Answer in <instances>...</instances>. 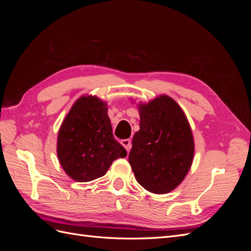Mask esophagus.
I'll use <instances>...</instances> for the list:
<instances>
[{
    "label": "esophagus",
    "instance_id": "1",
    "mask_svg": "<svg viewBox=\"0 0 251 251\" xmlns=\"http://www.w3.org/2000/svg\"><path fill=\"white\" fill-rule=\"evenodd\" d=\"M121 144H123V146L125 147V149L126 150V151L128 153V151H130V150H131V147H132V141H131V139H124V140H121Z\"/></svg>",
    "mask_w": 251,
    "mask_h": 251
}]
</instances>
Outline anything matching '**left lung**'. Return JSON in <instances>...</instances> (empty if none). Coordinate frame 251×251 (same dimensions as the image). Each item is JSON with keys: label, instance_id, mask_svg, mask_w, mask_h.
I'll return each instance as SVG.
<instances>
[{"label": "left lung", "instance_id": "left-lung-1", "mask_svg": "<svg viewBox=\"0 0 251 251\" xmlns=\"http://www.w3.org/2000/svg\"><path fill=\"white\" fill-rule=\"evenodd\" d=\"M139 126L128 162L138 183L154 194L176 188L191 169L195 143L180 105L168 95L139 103Z\"/></svg>", "mask_w": 251, "mask_h": 251}]
</instances>
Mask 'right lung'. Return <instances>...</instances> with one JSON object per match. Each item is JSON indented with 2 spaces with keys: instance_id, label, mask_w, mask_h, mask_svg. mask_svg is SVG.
Instances as JSON below:
<instances>
[{
  "instance_id": "right-lung-1",
  "label": "right lung",
  "mask_w": 251,
  "mask_h": 251,
  "mask_svg": "<svg viewBox=\"0 0 251 251\" xmlns=\"http://www.w3.org/2000/svg\"><path fill=\"white\" fill-rule=\"evenodd\" d=\"M126 156V149L113 136L107 103L96 96L79 97L57 136V157L66 174L77 182L92 181Z\"/></svg>"
}]
</instances>
